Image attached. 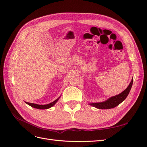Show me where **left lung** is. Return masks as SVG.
Returning <instances> with one entry per match:
<instances>
[{
	"label": "left lung",
	"mask_w": 147,
	"mask_h": 147,
	"mask_svg": "<svg viewBox=\"0 0 147 147\" xmlns=\"http://www.w3.org/2000/svg\"><path fill=\"white\" fill-rule=\"evenodd\" d=\"M132 83H133V78L132 79L130 84H129V86H127V88L121 93H120L119 94L110 97V99L103 102L92 103V104H90L91 105L94 107L99 109H109L114 108L115 107L118 105L120 103H121V102L126 98L127 96L129 94V93L131 91V87L132 86Z\"/></svg>",
	"instance_id": "left-lung-1"
}]
</instances>
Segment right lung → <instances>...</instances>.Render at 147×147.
<instances>
[{"label":"right lung","instance_id":"obj_1","mask_svg":"<svg viewBox=\"0 0 147 147\" xmlns=\"http://www.w3.org/2000/svg\"><path fill=\"white\" fill-rule=\"evenodd\" d=\"M59 97L58 99H57L56 100H55V101H53V102H51V103L50 104H47V105H38V104H32V103H29V102H25L26 104H28L29 105L32 107L34 108H35V109H49L51 107H53V105H54L57 101L59 100Z\"/></svg>","mask_w":147,"mask_h":147}]
</instances>
